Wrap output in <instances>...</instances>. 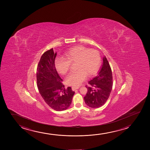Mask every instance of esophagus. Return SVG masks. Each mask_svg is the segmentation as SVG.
<instances>
[{"label":"esophagus","mask_w":150,"mask_h":150,"mask_svg":"<svg viewBox=\"0 0 150 150\" xmlns=\"http://www.w3.org/2000/svg\"><path fill=\"white\" fill-rule=\"evenodd\" d=\"M79 88H76V87H72V90L73 91H75L76 90H78V89H79Z\"/></svg>","instance_id":"34e87169"}]
</instances>
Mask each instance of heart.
<instances>
[{"label":"heart","instance_id":"1","mask_svg":"<svg viewBox=\"0 0 150 150\" xmlns=\"http://www.w3.org/2000/svg\"><path fill=\"white\" fill-rule=\"evenodd\" d=\"M66 59L57 58L55 67L58 73L62 75L68 73L71 63L77 62L78 71L72 73L67 77L68 85L77 87L88 76L95 75L101 66V57L99 52L83 46H77L69 50L66 53Z\"/></svg>","mask_w":150,"mask_h":150}]
</instances>
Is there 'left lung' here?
Segmentation results:
<instances>
[{
	"label": "left lung",
	"instance_id": "obj_1",
	"mask_svg": "<svg viewBox=\"0 0 150 150\" xmlns=\"http://www.w3.org/2000/svg\"><path fill=\"white\" fill-rule=\"evenodd\" d=\"M88 92L84 97L85 103L92 108H98L106 103L113 86V77L111 67L105 56L103 64L96 77L88 81Z\"/></svg>",
	"mask_w": 150,
	"mask_h": 150
}]
</instances>
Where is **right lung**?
I'll use <instances>...</instances> for the list:
<instances>
[{
    "label": "right lung",
    "mask_w": 150,
    "mask_h": 150,
    "mask_svg": "<svg viewBox=\"0 0 150 150\" xmlns=\"http://www.w3.org/2000/svg\"><path fill=\"white\" fill-rule=\"evenodd\" d=\"M57 53L48 50L41 56L37 66L36 78L38 88L43 100L52 109L57 111L66 110L72 103L75 92L71 87L67 90L56 69L55 59ZM64 92L63 95L60 92Z\"/></svg>",
    "instance_id": "1"
}]
</instances>
